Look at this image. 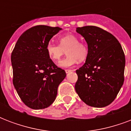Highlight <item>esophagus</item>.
<instances>
[{
  "instance_id": "esophagus-1",
  "label": "esophagus",
  "mask_w": 131,
  "mask_h": 131,
  "mask_svg": "<svg viewBox=\"0 0 131 131\" xmlns=\"http://www.w3.org/2000/svg\"><path fill=\"white\" fill-rule=\"evenodd\" d=\"M72 71H73V70H71V69H66L65 70L66 73H70V72H72Z\"/></svg>"
}]
</instances>
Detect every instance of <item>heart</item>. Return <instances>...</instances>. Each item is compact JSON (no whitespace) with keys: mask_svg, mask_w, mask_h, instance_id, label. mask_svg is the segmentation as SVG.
Masks as SVG:
<instances>
[{"mask_svg":"<svg viewBox=\"0 0 131 131\" xmlns=\"http://www.w3.org/2000/svg\"><path fill=\"white\" fill-rule=\"evenodd\" d=\"M47 55L53 62H56L67 51V56L58 62L60 67L67 68L74 65L78 60L84 61L88 55V48L74 35H66L59 39V45L49 43L46 47Z\"/></svg>","mask_w":131,"mask_h":131,"instance_id":"heart-1","label":"heart"}]
</instances>
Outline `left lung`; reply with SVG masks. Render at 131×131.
Here are the masks:
<instances>
[{
	"label": "left lung",
	"instance_id": "left-lung-1",
	"mask_svg": "<svg viewBox=\"0 0 131 131\" xmlns=\"http://www.w3.org/2000/svg\"><path fill=\"white\" fill-rule=\"evenodd\" d=\"M76 31L86 40L88 55L76 70L75 91L88 105L104 107L114 101L124 83V51L118 39L101 28L87 26Z\"/></svg>",
	"mask_w": 131,
	"mask_h": 131
}]
</instances>
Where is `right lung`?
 <instances>
[{
  "mask_svg": "<svg viewBox=\"0 0 131 131\" xmlns=\"http://www.w3.org/2000/svg\"><path fill=\"white\" fill-rule=\"evenodd\" d=\"M62 30L38 25L26 30L11 53L13 84L24 103L33 110L48 107L57 95L58 87L65 78L47 55V45Z\"/></svg>",
  "mask_w": 131,
  "mask_h": 131,
  "instance_id": "add662e5",
  "label": "right lung"
}]
</instances>
